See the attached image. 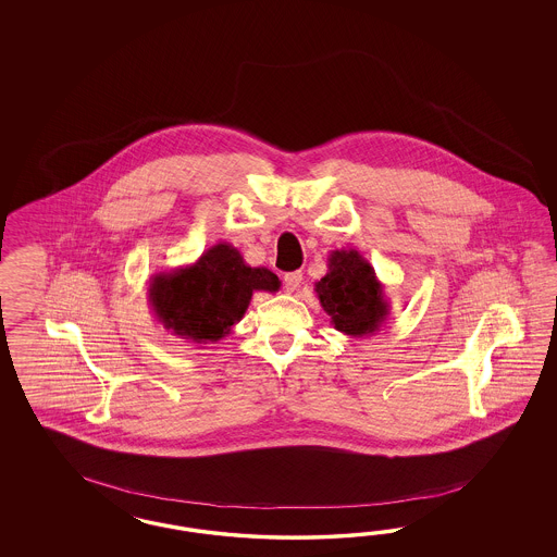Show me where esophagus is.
I'll return each instance as SVG.
<instances>
[{
	"instance_id": "34e87169",
	"label": "esophagus",
	"mask_w": 557,
	"mask_h": 557,
	"mask_svg": "<svg viewBox=\"0 0 557 557\" xmlns=\"http://www.w3.org/2000/svg\"><path fill=\"white\" fill-rule=\"evenodd\" d=\"M302 271H292V273H286V277H284V287H286V292H296L298 287L302 286Z\"/></svg>"
}]
</instances>
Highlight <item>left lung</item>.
Instances as JSON below:
<instances>
[{
    "label": "left lung",
    "mask_w": 557,
    "mask_h": 557,
    "mask_svg": "<svg viewBox=\"0 0 557 557\" xmlns=\"http://www.w3.org/2000/svg\"><path fill=\"white\" fill-rule=\"evenodd\" d=\"M326 261L329 271L314 292L331 324L349 337L375 335L388 321L389 302L370 261L355 249H337Z\"/></svg>",
    "instance_id": "left-lung-1"
}]
</instances>
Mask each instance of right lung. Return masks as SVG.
I'll use <instances>...</instances> for the list:
<instances>
[{"instance_id": "add662e5", "label": "right lung", "mask_w": 557, "mask_h": 557, "mask_svg": "<svg viewBox=\"0 0 557 557\" xmlns=\"http://www.w3.org/2000/svg\"><path fill=\"white\" fill-rule=\"evenodd\" d=\"M280 286L273 271L247 265L238 249L219 243L191 265L151 275L147 296L152 317L171 335L206 345L231 335L253 292L273 294Z\"/></svg>"}]
</instances>
